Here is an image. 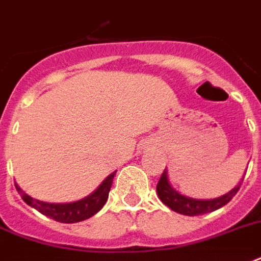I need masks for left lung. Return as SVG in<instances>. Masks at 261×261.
Listing matches in <instances>:
<instances>
[{
  "label": "left lung",
  "mask_w": 261,
  "mask_h": 261,
  "mask_svg": "<svg viewBox=\"0 0 261 261\" xmlns=\"http://www.w3.org/2000/svg\"><path fill=\"white\" fill-rule=\"evenodd\" d=\"M242 180L235 189L231 190L230 193H227L226 195H221V197L215 198V199H193V198L184 197V195L179 194L170 186L166 169H164L160 177V181L156 184V194H158L161 201L165 203L166 206L170 207L172 211H175L180 215H186V216H198V215L213 212V211L220 209L221 206L227 205L235 194L238 193Z\"/></svg>",
  "instance_id": "8db88e82"
}]
</instances>
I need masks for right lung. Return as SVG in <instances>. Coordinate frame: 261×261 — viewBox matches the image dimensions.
<instances>
[{
    "label": "right lung",
    "mask_w": 261,
    "mask_h": 261,
    "mask_svg": "<svg viewBox=\"0 0 261 261\" xmlns=\"http://www.w3.org/2000/svg\"><path fill=\"white\" fill-rule=\"evenodd\" d=\"M114 173L107 177L103 183L99 186V189L96 190L95 193H92L91 195H88L86 198L77 201V202L71 203H48L37 201L34 198H31L30 195H27L26 193H23L20 187L15 184L17 193L20 194L21 199L30 205L31 207L37 209L38 212L45 215V216L50 217L54 220L59 221V223H78V221L86 220L92 217L95 213L100 211L103 205L109 198L110 189L113 184V179H114Z\"/></svg>",
    "instance_id": "add662e5"
}]
</instances>
